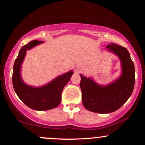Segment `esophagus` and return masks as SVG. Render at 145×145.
Instances as JSON below:
<instances>
[{
	"label": "esophagus",
	"mask_w": 145,
	"mask_h": 145,
	"mask_svg": "<svg viewBox=\"0 0 145 145\" xmlns=\"http://www.w3.org/2000/svg\"><path fill=\"white\" fill-rule=\"evenodd\" d=\"M80 67H75V71H76V72H78L79 71H80Z\"/></svg>",
	"instance_id": "esophagus-1"
}]
</instances>
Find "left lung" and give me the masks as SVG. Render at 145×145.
<instances>
[{"label":"left lung","mask_w":145,"mask_h":145,"mask_svg":"<svg viewBox=\"0 0 145 145\" xmlns=\"http://www.w3.org/2000/svg\"><path fill=\"white\" fill-rule=\"evenodd\" d=\"M106 48L118 55L121 63V75L106 86L80 74V87L84 108L98 114H108L120 108L131 95L135 85V67L125 47L111 43Z\"/></svg>","instance_id":"1"}]
</instances>
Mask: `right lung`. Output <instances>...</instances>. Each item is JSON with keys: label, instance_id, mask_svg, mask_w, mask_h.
I'll return each instance as SVG.
<instances>
[{"label": "right lung", "instance_id": "add662e5", "mask_svg": "<svg viewBox=\"0 0 145 145\" xmlns=\"http://www.w3.org/2000/svg\"><path fill=\"white\" fill-rule=\"evenodd\" d=\"M43 42L33 40L22 47L14 64L12 74V84L17 96L29 108L38 111L51 110L60 104L62 91L73 74L71 71L57 76L45 86L37 88L28 86L23 82L20 69L26 51Z\"/></svg>", "mask_w": 145, "mask_h": 145}]
</instances>
